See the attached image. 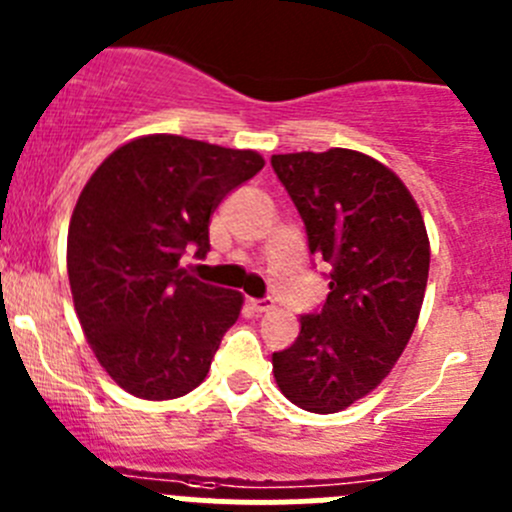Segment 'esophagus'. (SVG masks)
I'll use <instances>...</instances> for the list:
<instances>
[{"label": "esophagus", "mask_w": 512, "mask_h": 512, "mask_svg": "<svg viewBox=\"0 0 512 512\" xmlns=\"http://www.w3.org/2000/svg\"><path fill=\"white\" fill-rule=\"evenodd\" d=\"M250 304H252V309H255V312H270V309H275V302H272V299H250Z\"/></svg>", "instance_id": "esophagus-1"}]
</instances>
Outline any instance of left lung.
<instances>
[{
    "instance_id": "1",
    "label": "left lung",
    "mask_w": 512,
    "mask_h": 512,
    "mask_svg": "<svg viewBox=\"0 0 512 512\" xmlns=\"http://www.w3.org/2000/svg\"><path fill=\"white\" fill-rule=\"evenodd\" d=\"M272 168L307 227L309 252L332 265L319 314L272 354V374L294 406L337 414L391 374L414 334L431 245L418 203L381 160L329 148L280 153Z\"/></svg>"
}]
</instances>
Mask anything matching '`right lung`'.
<instances>
[{
	"label": "right lung",
	"mask_w": 512,
	"mask_h": 512,
	"mask_svg": "<svg viewBox=\"0 0 512 512\" xmlns=\"http://www.w3.org/2000/svg\"><path fill=\"white\" fill-rule=\"evenodd\" d=\"M265 158L148 133L118 146L86 180L71 213L66 270L76 317L108 376L136 399L170 401L208 376L245 297L180 267L205 257L210 215Z\"/></svg>",
	"instance_id": "add662e5"
}]
</instances>
